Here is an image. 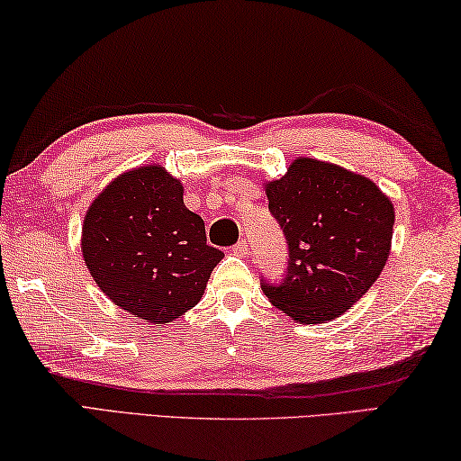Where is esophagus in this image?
Returning a JSON list of instances; mask_svg holds the SVG:
<instances>
[{
  "instance_id": "1",
  "label": "esophagus",
  "mask_w": 461,
  "mask_h": 461,
  "mask_svg": "<svg viewBox=\"0 0 461 461\" xmlns=\"http://www.w3.org/2000/svg\"><path fill=\"white\" fill-rule=\"evenodd\" d=\"M247 249H249L247 240H239V243L232 247V253H235L237 257H245L247 255Z\"/></svg>"
}]
</instances>
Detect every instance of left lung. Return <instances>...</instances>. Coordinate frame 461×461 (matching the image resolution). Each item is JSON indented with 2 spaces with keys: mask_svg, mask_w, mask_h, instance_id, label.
<instances>
[{
  "mask_svg": "<svg viewBox=\"0 0 461 461\" xmlns=\"http://www.w3.org/2000/svg\"><path fill=\"white\" fill-rule=\"evenodd\" d=\"M265 192L289 249L284 281H263L265 295L300 324L342 316L389 259L393 202L368 177L312 158L294 159Z\"/></svg>",
  "mask_w": 461,
  "mask_h": 461,
  "instance_id": "obj_1",
  "label": "left lung"
}]
</instances>
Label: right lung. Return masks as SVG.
Instances as JSON below:
<instances>
[{"instance_id": "right-lung-1", "label": "right lung", "mask_w": 461, "mask_h": 461, "mask_svg": "<svg viewBox=\"0 0 461 461\" xmlns=\"http://www.w3.org/2000/svg\"><path fill=\"white\" fill-rule=\"evenodd\" d=\"M80 249L96 285L119 308L167 324L200 302L224 253L184 204L182 182L161 166L117 176L88 206Z\"/></svg>"}]
</instances>
